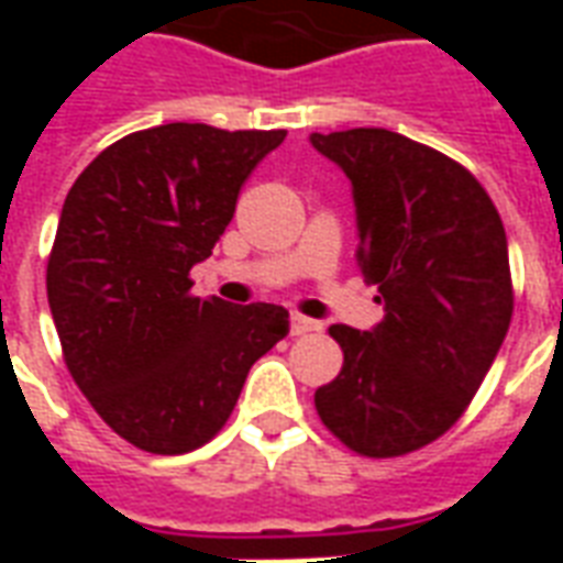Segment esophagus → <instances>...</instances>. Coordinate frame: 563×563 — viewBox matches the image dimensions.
I'll return each mask as SVG.
<instances>
[{"mask_svg": "<svg viewBox=\"0 0 563 563\" xmlns=\"http://www.w3.org/2000/svg\"><path fill=\"white\" fill-rule=\"evenodd\" d=\"M319 329H322V322H317V319L292 317V322H289V331H292V334H307V331H319Z\"/></svg>", "mask_w": 563, "mask_h": 563, "instance_id": "obj_1", "label": "esophagus"}]
</instances>
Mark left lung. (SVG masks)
<instances>
[{
    "instance_id": "1",
    "label": "left lung",
    "mask_w": 563,
    "mask_h": 563,
    "mask_svg": "<svg viewBox=\"0 0 563 563\" xmlns=\"http://www.w3.org/2000/svg\"><path fill=\"white\" fill-rule=\"evenodd\" d=\"M310 144L350 180L355 262L386 310L371 331L331 325L343 367L317 413L362 455H404L459 422L507 338V232L476 177L419 141L350 129Z\"/></svg>"
}]
</instances>
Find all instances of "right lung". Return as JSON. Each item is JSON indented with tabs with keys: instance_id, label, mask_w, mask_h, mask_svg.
Wrapping results in <instances>:
<instances>
[{
	"instance_id": "obj_1",
	"label": "right lung",
	"mask_w": 563,
	"mask_h": 563,
	"mask_svg": "<svg viewBox=\"0 0 563 563\" xmlns=\"http://www.w3.org/2000/svg\"><path fill=\"white\" fill-rule=\"evenodd\" d=\"M283 139V129H144L102 150L68 189L47 301L71 377L132 446L180 455L208 443L250 367L289 334L280 305L189 295V271Z\"/></svg>"
}]
</instances>
